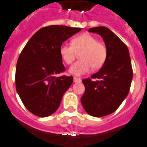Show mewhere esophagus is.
<instances>
[{
	"mask_svg": "<svg viewBox=\"0 0 147 147\" xmlns=\"http://www.w3.org/2000/svg\"><path fill=\"white\" fill-rule=\"evenodd\" d=\"M73 80H74V82H75V83H78V82H81V78H76V77H75L73 78Z\"/></svg>",
	"mask_w": 147,
	"mask_h": 147,
	"instance_id": "obj_1",
	"label": "esophagus"
}]
</instances>
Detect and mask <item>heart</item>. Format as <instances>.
<instances>
[{
  "label": "heart",
  "instance_id": "obj_1",
  "mask_svg": "<svg viewBox=\"0 0 147 147\" xmlns=\"http://www.w3.org/2000/svg\"><path fill=\"white\" fill-rule=\"evenodd\" d=\"M80 52V61L69 69L72 75L81 76L90 72L92 67L95 69H100L105 63L107 55L106 46L88 33L74 38L72 45L62 43L59 49L60 55L66 64H71Z\"/></svg>",
  "mask_w": 147,
  "mask_h": 147
}]
</instances>
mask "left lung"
I'll return each instance as SVG.
<instances>
[{
    "instance_id": "8db88e82",
    "label": "left lung",
    "mask_w": 147,
    "mask_h": 147,
    "mask_svg": "<svg viewBox=\"0 0 147 147\" xmlns=\"http://www.w3.org/2000/svg\"><path fill=\"white\" fill-rule=\"evenodd\" d=\"M90 32L102 37L107 55L105 63L91 78L83 80L85 92L81 104L88 114L94 117L108 115L120 107L129 92L132 68L127 47L105 26L90 28Z\"/></svg>"
}]
</instances>
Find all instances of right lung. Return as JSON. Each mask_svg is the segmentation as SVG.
<instances>
[{
	"mask_svg": "<svg viewBox=\"0 0 147 147\" xmlns=\"http://www.w3.org/2000/svg\"><path fill=\"white\" fill-rule=\"evenodd\" d=\"M81 30L60 25L43 27L32 35L20 54L15 72L16 90L32 114L44 118L58 109L73 82L72 76L56 77L65 71L60 47Z\"/></svg>",
	"mask_w": 147,
	"mask_h": 147,
	"instance_id": "obj_1",
	"label": "right lung"
}]
</instances>
